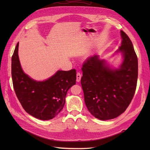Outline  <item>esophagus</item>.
I'll return each instance as SVG.
<instances>
[{
	"mask_svg": "<svg viewBox=\"0 0 150 150\" xmlns=\"http://www.w3.org/2000/svg\"><path fill=\"white\" fill-rule=\"evenodd\" d=\"M81 79V74L79 73V72H78L76 74V81L77 82H79Z\"/></svg>",
	"mask_w": 150,
	"mask_h": 150,
	"instance_id": "esophagus-1",
	"label": "esophagus"
}]
</instances>
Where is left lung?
<instances>
[{
    "mask_svg": "<svg viewBox=\"0 0 150 150\" xmlns=\"http://www.w3.org/2000/svg\"><path fill=\"white\" fill-rule=\"evenodd\" d=\"M121 43L115 54L121 53L118 68L111 67L99 55L89 57L83 67L81 83L88 110L96 118L105 121L119 116L134 96L138 79V58L132 42L120 31Z\"/></svg>",
    "mask_w": 150,
    "mask_h": 150,
    "instance_id": "obj_1",
    "label": "left lung"
}]
</instances>
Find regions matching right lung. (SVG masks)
Segmentation results:
<instances>
[{"label": "right lung", "instance_id": "add662e5", "mask_svg": "<svg viewBox=\"0 0 150 150\" xmlns=\"http://www.w3.org/2000/svg\"><path fill=\"white\" fill-rule=\"evenodd\" d=\"M18 50L19 42L12 57V78L16 96L28 114L39 120H51L62 111L67 91L76 84V70H59L47 79L34 80L22 70Z\"/></svg>", "mask_w": 150, "mask_h": 150}]
</instances>
